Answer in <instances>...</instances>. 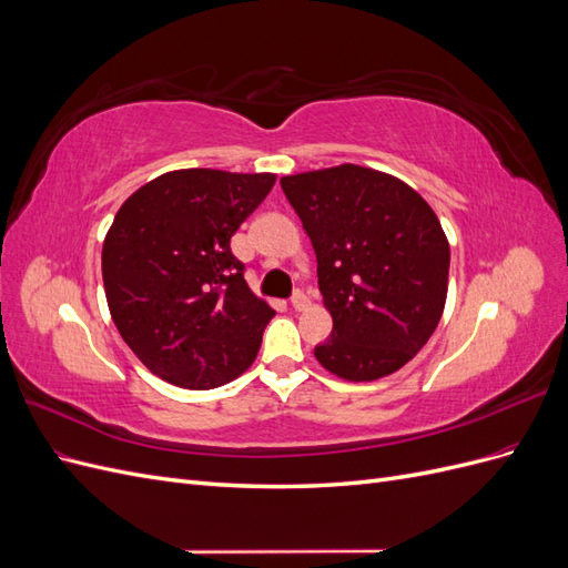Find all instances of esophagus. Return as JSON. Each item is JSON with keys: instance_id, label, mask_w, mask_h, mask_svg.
Instances as JSON below:
<instances>
[{"instance_id": "34e87169", "label": "esophagus", "mask_w": 568, "mask_h": 568, "mask_svg": "<svg viewBox=\"0 0 568 568\" xmlns=\"http://www.w3.org/2000/svg\"><path fill=\"white\" fill-rule=\"evenodd\" d=\"M291 305H294V311H305V307H311V298H307L305 291H296L294 296H291Z\"/></svg>"}]
</instances>
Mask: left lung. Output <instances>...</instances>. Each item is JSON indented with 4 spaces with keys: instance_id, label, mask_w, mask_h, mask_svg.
<instances>
[{
    "instance_id": "1",
    "label": "left lung",
    "mask_w": 568,
    "mask_h": 568,
    "mask_svg": "<svg viewBox=\"0 0 568 568\" xmlns=\"http://www.w3.org/2000/svg\"><path fill=\"white\" fill-rule=\"evenodd\" d=\"M317 255V284L334 320L315 348L346 382L398 372L432 338L448 296L450 244L415 189L343 163L280 180Z\"/></svg>"
}]
</instances>
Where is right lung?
Returning a JSON list of instances; mask_svg holds the SVG:
<instances>
[{"mask_svg":"<svg viewBox=\"0 0 568 568\" xmlns=\"http://www.w3.org/2000/svg\"><path fill=\"white\" fill-rule=\"evenodd\" d=\"M272 173L173 170L120 205L101 251L111 317L168 384L217 388L261 351L272 307L244 280L230 239L274 186Z\"/></svg>","mask_w":568,"mask_h":568,"instance_id":"right-lung-1","label":"right lung"}]
</instances>
